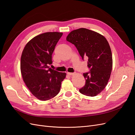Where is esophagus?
Instances as JSON below:
<instances>
[{
    "mask_svg": "<svg viewBox=\"0 0 135 135\" xmlns=\"http://www.w3.org/2000/svg\"><path fill=\"white\" fill-rule=\"evenodd\" d=\"M67 74H68L69 75H74V73H69V72H68Z\"/></svg>",
    "mask_w": 135,
    "mask_h": 135,
    "instance_id": "1",
    "label": "esophagus"
}]
</instances>
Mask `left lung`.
<instances>
[{
	"label": "left lung",
	"mask_w": 135,
	"mask_h": 135,
	"mask_svg": "<svg viewBox=\"0 0 135 135\" xmlns=\"http://www.w3.org/2000/svg\"><path fill=\"white\" fill-rule=\"evenodd\" d=\"M66 40L76 47L83 60L88 59L90 71L83 73L85 84L79 92L85 96H97L107 85L112 70V54L107 39L97 32L80 28L71 31Z\"/></svg>",
	"instance_id": "left-lung-1"
}]
</instances>
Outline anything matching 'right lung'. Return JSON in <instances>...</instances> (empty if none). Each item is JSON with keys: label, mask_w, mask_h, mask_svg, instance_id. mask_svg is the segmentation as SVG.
Returning <instances> with one entry per match:
<instances>
[{"label": "right lung", "mask_w": 135, "mask_h": 135, "mask_svg": "<svg viewBox=\"0 0 135 135\" xmlns=\"http://www.w3.org/2000/svg\"><path fill=\"white\" fill-rule=\"evenodd\" d=\"M62 32H47L31 39L24 48L21 57L23 80L38 99L46 101L59 93L66 73L52 69V55Z\"/></svg>", "instance_id": "right-lung-1"}]
</instances>
